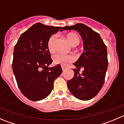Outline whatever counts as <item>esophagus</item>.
<instances>
[{"instance_id":"1","label":"esophagus","mask_w":124,"mask_h":124,"mask_svg":"<svg viewBox=\"0 0 124 124\" xmlns=\"http://www.w3.org/2000/svg\"><path fill=\"white\" fill-rule=\"evenodd\" d=\"M62 71H64L65 70V67H64L63 66H62Z\"/></svg>"}]
</instances>
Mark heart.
<instances>
[{
  "instance_id": "obj_1",
  "label": "heart",
  "mask_w": 124,
  "mask_h": 124,
  "mask_svg": "<svg viewBox=\"0 0 124 124\" xmlns=\"http://www.w3.org/2000/svg\"><path fill=\"white\" fill-rule=\"evenodd\" d=\"M67 38L72 46H76L79 44L80 38L77 35L74 33H70L67 35ZM56 39V36H52L48 40V48L50 52L54 50V43ZM53 62L56 64H61L65 65L73 61V56L70 54H63L62 53H56L53 56Z\"/></svg>"
}]
</instances>
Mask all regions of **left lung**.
Returning <instances> with one entry per match:
<instances>
[{
    "instance_id": "left-lung-1",
    "label": "left lung",
    "mask_w": 124,
    "mask_h": 124,
    "mask_svg": "<svg viewBox=\"0 0 124 124\" xmlns=\"http://www.w3.org/2000/svg\"><path fill=\"white\" fill-rule=\"evenodd\" d=\"M64 30H74L80 35L83 42V52L79 59L74 63L76 68L74 77L67 82L71 93L76 98L86 101L95 97L104 83L108 67L107 47L99 33L82 23L65 26ZM81 68L83 71L81 74Z\"/></svg>"
}]
</instances>
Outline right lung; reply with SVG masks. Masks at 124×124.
Wrapping results in <instances>:
<instances>
[{"label":"right lung","mask_w":124,"mask_h":124,"mask_svg":"<svg viewBox=\"0 0 124 124\" xmlns=\"http://www.w3.org/2000/svg\"><path fill=\"white\" fill-rule=\"evenodd\" d=\"M61 29L37 23L21 35L15 46L12 70L20 90L30 100L46 98L62 73L60 65L48 67L53 62L48 40Z\"/></svg>","instance_id":"1"}]
</instances>
